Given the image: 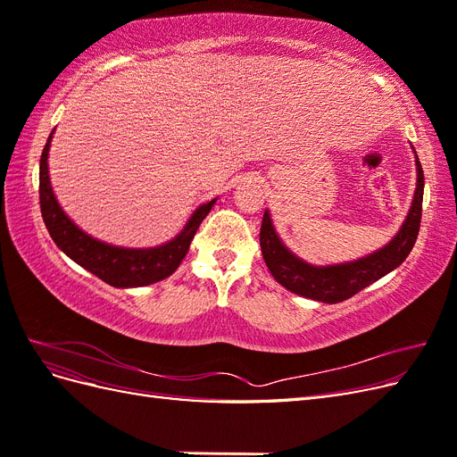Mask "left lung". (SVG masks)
Listing matches in <instances>:
<instances>
[{
  "mask_svg": "<svg viewBox=\"0 0 457 457\" xmlns=\"http://www.w3.org/2000/svg\"><path fill=\"white\" fill-rule=\"evenodd\" d=\"M418 168V187L410 213L404 220L403 228L398 230L396 237L386 244L383 250L371 253L364 259H358L345 265L334 267H312L305 261L295 257L287 247L276 237L274 227L270 223V215L265 212L261 223L259 242L262 259H265L269 270L272 272L274 280L287 287L289 292L297 295L309 297L322 303H339L362 292L364 287L379 280L381 276L395 270L403 262L413 244L418 240L420 223H421V204H423V170L420 158L416 154Z\"/></svg>",
  "mask_w": 457,
  "mask_h": 457,
  "instance_id": "obj_1",
  "label": "left lung"
}]
</instances>
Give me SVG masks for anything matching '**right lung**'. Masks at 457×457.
<instances>
[{
  "instance_id": "obj_1",
  "label": "right lung",
  "mask_w": 457,
  "mask_h": 457,
  "mask_svg": "<svg viewBox=\"0 0 457 457\" xmlns=\"http://www.w3.org/2000/svg\"><path fill=\"white\" fill-rule=\"evenodd\" d=\"M51 135L39 160V207L41 217H44V223L51 234L53 242L57 244L68 257L76 261L79 267H84L95 276H99L103 282L114 287L148 286L168 278L170 274H173L177 267L181 265L192 238H195V234L205 215L210 213L215 200L202 204L198 210L192 213L187 227L168 244L150 247V250H126V247L108 245L104 242L87 237L84 230H79L72 220L64 215L57 198H54L47 171Z\"/></svg>"
}]
</instances>
